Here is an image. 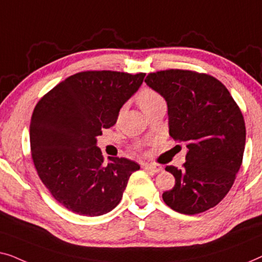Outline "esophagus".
<instances>
[{
    "label": "esophagus",
    "mask_w": 262,
    "mask_h": 262,
    "mask_svg": "<svg viewBox=\"0 0 262 262\" xmlns=\"http://www.w3.org/2000/svg\"><path fill=\"white\" fill-rule=\"evenodd\" d=\"M143 168L147 169V171H149V172H153V173H158V172L163 171V167H161L160 165H157V164H145L143 165Z\"/></svg>",
    "instance_id": "1"
}]
</instances>
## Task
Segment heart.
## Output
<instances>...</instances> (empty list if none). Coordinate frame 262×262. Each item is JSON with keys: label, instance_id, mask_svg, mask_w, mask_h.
Masks as SVG:
<instances>
[{"label": "heart", "instance_id": "b5f03b06", "mask_svg": "<svg viewBox=\"0 0 262 262\" xmlns=\"http://www.w3.org/2000/svg\"><path fill=\"white\" fill-rule=\"evenodd\" d=\"M163 101H164L163 97H161L157 91H154L152 89L142 90L138 96V103L140 108L142 109V112L143 110H146L147 108H149V106H152L154 104H157V103L163 102Z\"/></svg>", "mask_w": 262, "mask_h": 262}]
</instances>
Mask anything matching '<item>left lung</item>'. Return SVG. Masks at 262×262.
Masks as SVG:
<instances>
[{
    "label": "left lung",
    "instance_id": "left-lung-1",
    "mask_svg": "<svg viewBox=\"0 0 262 262\" xmlns=\"http://www.w3.org/2000/svg\"><path fill=\"white\" fill-rule=\"evenodd\" d=\"M145 82L165 98L169 135L187 148L182 168H165L176 184L163 200L177 212H204L226 197L241 167L246 145L241 110L227 88L204 73L166 70L149 73Z\"/></svg>",
    "mask_w": 262,
    "mask_h": 262
}]
</instances>
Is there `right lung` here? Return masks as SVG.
Instances as JSON below:
<instances>
[{
    "label": "right lung",
    "instance_id": "add662e5",
    "mask_svg": "<svg viewBox=\"0 0 262 262\" xmlns=\"http://www.w3.org/2000/svg\"><path fill=\"white\" fill-rule=\"evenodd\" d=\"M145 73L85 71L70 76L40 99L29 140L36 172L66 209L101 216L121 202L128 179L140 165L126 158L103 163L97 136L116 123L120 109Z\"/></svg>",
    "mask_w": 262,
    "mask_h": 262
}]
</instances>
